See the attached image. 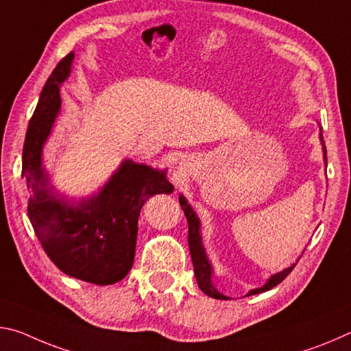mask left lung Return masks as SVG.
<instances>
[{
	"label": "left lung",
	"mask_w": 351,
	"mask_h": 351,
	"mask_svg": "<svg viewBox=\"0 0 351 351\" xmlns=\"http://www.w3.org/2000/svg\"><path fill=\"white\" fill-rule=\"evenodd\" d=\"M320 138H322V135H320ZM322 141H324V138H322ZM324 155H325V160H326L325 143H324ZM179 200H180V206H182L183 213H185L186 221H188V245H189V254H191V260H193V266H194V275H196L199 288L202 289V292H205L206 295H210V297H213V298H219V300H227V297L222 295L221 292H217L215 286L211 285V266H210L208 260H206L205 250H204V247H202V241H200L197 216L193 211L191 206H189V204L186 202L185 197L180 196ZM294 267H295V264H292L291 267L285 269L283 272L275 274L274 277L269 278V281L263 286V288H258V289L250 291L249 295L260 294V292L272 289L274 286L280 285L281 281H283L286 277H288V275L292 272V269H294Z\"/></svg>",
	"instance_id": "1"
}]
</instances>
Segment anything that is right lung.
Returning a JSON list of instances; mask_svg holds the SVG:
<instances>
[{"label": "right lung", "mask_w": 351, "mask_h": 351, "mask_svg": "<svg viewBox=\"0 0 351 351\" xmlns=\"http://www.w3.org/2000/svg\"><path fill=\"white\" fill-rule=\"evenodd\" d=\"M73 59L71 51L57 63L27 125L21 163V177L32 193L27 216L46 255L63 274L93 285H113L134 264L141 206L154 194L174 188L165 171L125 160L97 196L74 205L51 194L42 149L60 110L59 85L70 74Z\"/></svg>", "instance_id": "1"}]
</instances>
